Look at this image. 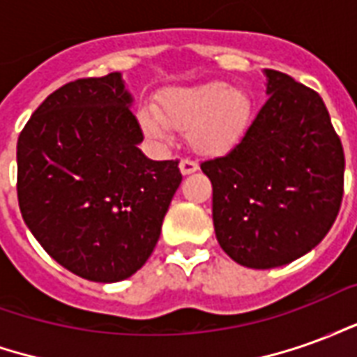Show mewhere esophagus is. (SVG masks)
Wrapping results in <instances>:
<instances>
[{"label": "esophagus", "instance_id": "34e87169", "mask_svg": "<svg viewBox=\"0 0 357 357\" xmlns=\"http://www.w3.org/2000/svg\"><path fill=\"white\" fill-rule=\"evenodd\" d=\"M179 170H181L183 176H189V174H195V172L199 170V164L195 162V160H189V158H183L179 162Z\"/></svg>", "mask_w": 357, "mask_h": 357}]
</instances>
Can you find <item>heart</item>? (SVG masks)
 <instances>
[{
	"instance_id": "heart-1",
	"label": "heart",
	"mask_w": 357,
	"mask_h": 357,
	"mask_svg": "<svg viewBox=\"0 0 357 357\" xmlns=\"http://www.w3.org/2000/svg\"><path fill=\"white\" fill-rule=\"evenodd\" d=\"M252 99L229 82H204L158 95L155 112H141L143 130L164 137V124L187 132L199 155L224 156L245 139L252 122Z\"/></svg>"
}]
</instances>
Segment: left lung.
<instances>
[{
  "label": "left lung",
  "mask_w": 357,
  "mask_h": 357,
  "mask_svg": "<svg viewBox=\"0 0 357 357\" xmlns=\"http://www.w3.org/2000/svg\"><path fill=\"white\" fill-rule=\"evenodd\" d=\"M245 139L201 170L212 181L220 247L252 269L279 268L317 247L337 220L344 151L314 89L271 68Z\"/></svg>",
  "instance_id": "8db88e82"
}]
</instances>
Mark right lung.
<instances>
[{"label": "right lung", "mask_w": 357, "mask_h": 357, "mask_svg": "<svg viewBox=\"0 0 357 357\" xmlns=\"http://www.w3.org/2000/svg\"><path fill=\"white\" fill-rule=\"evenodd\" d=\"M122 74L68 82L17 143L20 214L43 250L76 275L116 283L153 255L178 160H151Z\"/></svg>", "instance_id": "right-lung-1"}]
</instances>
